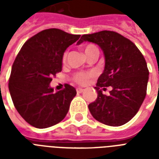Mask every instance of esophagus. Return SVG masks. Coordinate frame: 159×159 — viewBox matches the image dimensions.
<instances>
[{"label": "esophagus", "mask_w": 159, "mask_h": 159, "mask_svg": "<svg viewBox=\"0 0 159 159\" xmlns=\"http://www.w3.org/2000/svg\"><path fill=\"white\" fill-rule=\"evenodd\" d=\"M84 91V89H82V88H77V93H82V92Z\"/></svg>", "instance_id": "1"}]
</instances>
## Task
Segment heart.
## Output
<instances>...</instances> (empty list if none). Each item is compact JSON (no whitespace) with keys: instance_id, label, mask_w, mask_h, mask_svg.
Returning a JSON list of instances; mask_svg holds the SVG:
<instances>
[{"instance_id":"1","label":"heart","mask_w":159,"mask_h":159,"mask_svg":"<svg viewBox=\"0 0 159 159\" xmlns=\"http://www.w3.org/2000/svg\"><path fill=\"white\" fill-rule=\"evenodd\" d=\"M97 46L94 45V44H92V43H89L84 47V51L85 53H87V52L92 50V49H96ZM67 52H64V53L62 54V62H65L66 59H67ZM95 77V72H76L73 77H72V80L73 82H76L77 84L82 85V86H84V85H87L88 82H90V80L93 78Z\"/></svg>"}]
</instances>
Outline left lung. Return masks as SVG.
Masks as SVG:
<instances>
[{"instance_id": "1", "label": "left lung", "mask_w": 159, "mask_h": 159, "mask_svg": "<svg viewBox=\"0 0 159 159\" xmlns=\"http://www.w3.org/2000/svg\"><path fill=\"white\" fill-rule=\"evenodd\" d=\"M89 41L101 47L106 58L104 72L97 80V98L88 108L97 120L106 125L129 122L140 108L147 93V62L137 46L115 31L83 34L77 44ZM111 87L109 96L102 89Z\"/></svg>"}]
</instances>
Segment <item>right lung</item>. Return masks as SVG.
I'll list each match as a JSON object with an SVG mask.
<instances>
[{"label": "right lung", "mask_w": 159, "mask_h": 159, "mask_svg": "<svg viewBox=\"0 0 159 159\" xmlns=\"http://www.w3.org/2000/svg\"><path fill=\"white\" fill-rule=\"evenodd\" d=\"M80 36L59 29L44 30L29 39L16 56L9 91L16 109L30 125L48 128L65 118L77 92L65 84L63 89L54 92L49 83L62 71L66 48Z\"/></svg>", "instance_id": "add662e5"}]
</instances>
